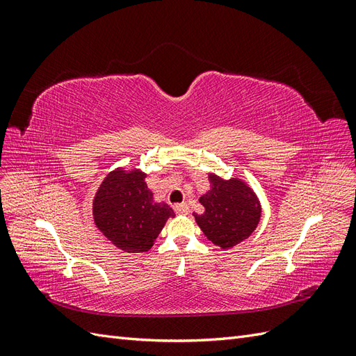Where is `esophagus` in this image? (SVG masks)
<instances>
[{
    "instance_id": "esophagus-1",
    "label": "esophagus",
    "mask_w": 356,
    "mask_h": 356,
    "mask_svg": "<svg viewBox=\"0 0 356 356\" xmlns=\"http://www.w3.org/2000/svg\"><path fill=\"white\" fill-rule=\"evenodd\" d=\"M174 209L177 211V213H188V204L187 203H177Z\"/></svg>"
}]
</instances>
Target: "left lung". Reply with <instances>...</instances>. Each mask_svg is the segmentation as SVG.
Segmentation results:
<instances>
[{
  "label": "left lung",
  "instance_id": "1",
  "mask_svg": "<svg viewBox=\"0 0 356 356\" xmlns=\"http://www.w3.org/2000/svg\"><path fill=\"white\" fill-rule=\"evenodd\" d=\"M211 190L199 202L204 213L195 215L203 234L222 250L236 246L250 236L258 221L261 208L254 191L242 181L221 179L209 175Z\"/></svg>",
  "mask_w": 356,
  "mask_h": 356
}]
</instances>
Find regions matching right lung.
I'll use <instances>...</instances> for the list:
<instances>
[{
  "label": "right lung",
  "mask_w": 356,
  "mask_h": 356,
  "mask_svg": "<svg viewBox=\"0 0 356 356\" xmlns=\"http://www.w3.org/2000/svg\"><path fill=\"white\" fill-rule=\"evenodd\" d=\"M174 211L156 203L139 170H113L96 191L93 220L106 238L126 252H144L153 246Z\"/></svg>",
  "instance_id": "right-lung-1"
}]
</instances>
